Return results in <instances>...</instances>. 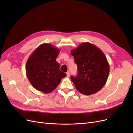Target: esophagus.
I'll return each mask as SVG.
<instances>
[{
  "instance_id": "34e87169",
  "label": "esophagus",
  "mask_w": 133,
  "mask_h": 133,
  "mask_svg": "<svg viewBox=\"0 0 133 133\" xmlns=\"http://www.w3.org/2000/svg\"><path fill=\"white\" fill-rule=\"evenodd\" d=\"M66 75L68 77H69V76H70V72L69 71H67L66 72Z\"/></svg>"
}]
</instances>
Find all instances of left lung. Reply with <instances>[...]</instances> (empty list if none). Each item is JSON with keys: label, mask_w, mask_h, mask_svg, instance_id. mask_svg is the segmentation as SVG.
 Returning a JSON list of instances; mask_svg holds the SVG:
<instances>
[{"label": "left lung", "mask_w": 133, "mask_h": 133, "mask_svg": "<svg viewBox=\"0 0 133 133\" xmlns=\"http://www.w3.org/2000/svg\"><path fill=\"white\" fill-rule=\"evenodd\" d=\"M71 54L77 64L78 73L71 80L80 92L90 95L99 91L105 85L109 74L110 67L103 52L90 43H82Z\"/></svg>", "instance_id": "left-lung-1"}]
</instances>
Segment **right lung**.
I'll list each match as a JSON object with an SVG mask.
<instances>
[{
    "instance_id": "obj_1",
    "label": "right lung",
    "mask_w": 133,
    "mask_h": 133,
    "mask_svg": "<svg viewBox=\"0 0 133 133\" xmlns=\"http://www.w3.org/2000/svg\"><path fill=\"white\" fill-rule=\"evenodd\" d=\"M60 50L51 44L44 43L36 48L26 63V74L35 89L44 93L53 91L66 74L59 69L56 58Z\"/></svg>"
}]
</instances>
